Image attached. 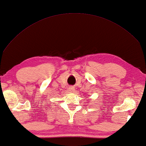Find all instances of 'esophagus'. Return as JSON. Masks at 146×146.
Here are the masks:
<instances>
[{
    "instance_id": "esophagus-1",
    "label": "esophagus",
    "mask_w": 146,
    "mask_h": 146,
    "mask_svg": "<svg viewBox=\"0 0 146 146\" xmlns=\"http://www.w3.org/2000/svg\"><path fill=\"white\" fill-rule=\"evenodd\" d=\"M75 88L74 87H72V86H71V87H69V91H71V93H73L75 92Z\"/></svg>"
}]
</instances>
